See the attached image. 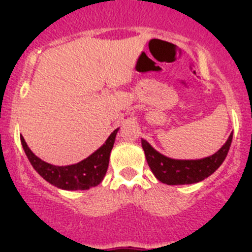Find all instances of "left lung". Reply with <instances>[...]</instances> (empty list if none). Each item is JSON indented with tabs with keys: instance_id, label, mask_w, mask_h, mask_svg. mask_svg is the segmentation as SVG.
Segmentation results:
<instances>
[{
	"instance_id": "left-lung-1",
	"label": "left lung",
	"mask_w": 252,
	"mask_h": 252,
	"mask_svg": "<svg viewBox=\"0 0 252 252\" xmlns=\"http://www.w3.org/2000/svg\"><path fill=\"white\" fill-rule=\"evenodd\" d=\"M232 139L233 133L216 154L201 159L169 158L156 151L144 139H141V145L147 164L159 182L168 185H183L199 183L215 173L227 157Z\"/></svg>"
}]
</instances>
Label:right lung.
<instances>
[{"label":"right lung","mask_w":252,"mask_h":252,"mask_svg":"<svg viewBox=\"0 0 252 252\" xmlns=\"http://www.w3.org/2000/svg\"><path fill=\"white\" fill-rule=\"evenodd\" d=\"M118 129L119 128H117L108 136L105 144L100 149L96 150L93 155H90L88 158L83 159L79 163L70 164V166H53V164L47 163L32 154L23 136H20V141L32 166L46 182L60 189L88 190L100 184L106 175L108 162H110L111 150L113 147Z\"/></svg>","instance_id":"obj_1"}]
</instances>
